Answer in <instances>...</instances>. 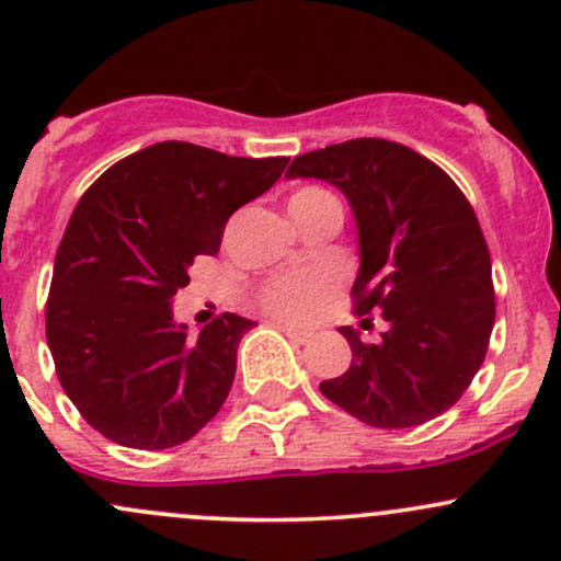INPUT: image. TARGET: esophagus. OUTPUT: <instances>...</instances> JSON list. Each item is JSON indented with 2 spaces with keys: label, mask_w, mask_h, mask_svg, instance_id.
<instances>
[{
  "label": "esophagus",
  "mask_w": 561,
  "mask_h": 561,
  "mask_svg": "<svg viewBox=\"0 0 561 561\" xmlns=\"http://www.w3.org/2000/svg\"><path fill=\"white\" fill-rule=\"evenodd\" d=\"M276 328H279V331L285 333L287 339H293V342H296V344H307V342H312V333H307V331H298V328L282 325V322H276Z\"/></svg>",
  "instance_id": "34e87169"
}]
</instances>
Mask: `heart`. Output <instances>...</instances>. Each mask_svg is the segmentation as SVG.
Masks as SVG:
<instances>
[{"label": "heart", "mask_w": 561, "mask_h": 561, "mask_svg": "<svg viewBox=\"0 0 561 561\" xmlns=\"http://www.w3.org/2000/svg\"><path fill=\"white\" fill-rule=\"evenodd\" d=\"M325 203H336V197L322 186H301L293 192L287 206H290V217H304ZM333 290H336V279L331 274L296 271V274H282L265 282L257 290V301L276 320L307 322L320 312Z\"/></svg>", "instance_id": "heart-1"}]
</instances>
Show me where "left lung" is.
<instances>
[{
  "label": "left lung",
  "instance_id": "1",
  "mask_svg": "<svg viewBox=\"0 0 561 561\" xmlns=\"http://www.w3.org/2000/svg\"><path fill=\"white\" fill-rule=\"evenodd\" d=\"M285 175L344 192L360 252L353 309L388 322L377 344L339 328L353 360L320 393L377 428L443 415L478 375L496 314L489 244L463 192L432 160L386 138L309 151Z\"/></svg>",
  "mask_w": 561,
  "mask_h": 561
}]
</instances>
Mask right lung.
I'll return each instance as SVG.
<instances>
[{"label": "right lung", "instance_id": "right-lung-1", "mask_svg": "<svg viewBox=\"0 0 561 561\" xmlns=\"http://www.w3.org/2000/svg\"><path fill=\"white\" fill-rule=\"evenodd\" d=\"M287 157H230L165 140L83 192L54 263L45 339L83 421L111 443L165 450L219 412L254 325L225 312L197 339L175 325L190 265L217 254L233 211L276 184Z\"/></svg>", "mask_w": 561, "mask_h": 561}]
</instances>
